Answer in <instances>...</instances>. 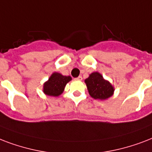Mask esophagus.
<instances>
[{
  "label": "esophagus",
  "mask_w": 152,
  "mask_h": 152,
  "mask_svg": "<svg viewBox=\"0 0 152 152\" xmlns=\"http://www.w3.org/2000/svg\"><path fill=\"white\" fill-rule=\"evenodd\" d=\"M76 79L78 80V81H82V76H78V77H77V78H76Z\"/></svg>",
  "instance_id": "esophagus-1"
}]
</instances>
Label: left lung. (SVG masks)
I'll return each mask as SVG.
<instances>
[{"mask_svg":"<svg viewBox=\"0 0 152 152\" xmlns=\"http://www.w3.org/2000/svg\"><path fill=\"white\" fill-rule=\"evenodd\" d=\"M89 95L94 99L105 100L113 96L114 88L111 83L104 80L100 73L90 74L88 78L85 80Z\"/></svg>","mask_w":152,"mask_h":152,"instance_id":"1","label":"left lung"}]
</instances>
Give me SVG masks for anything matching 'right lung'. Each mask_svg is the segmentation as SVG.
I'll return each mask as SVG.
<instances>
[{"mask_svg": "<svg viewBox=\"0 0 152 152\" xmlns=\"http://www.w3.org/2000/svg\"><path fill=\"white\" fill-rule=\"evenodd\" d=\"M70 80V76H64L57 72L53 73L48 81L43 84V93L48 96L58 97L63 94L66 85Z\"/></svg>", "mask_w": 152, "mask_h": 152, "instance_id": "obj_1", "label": "right lung"}]
</instances>
